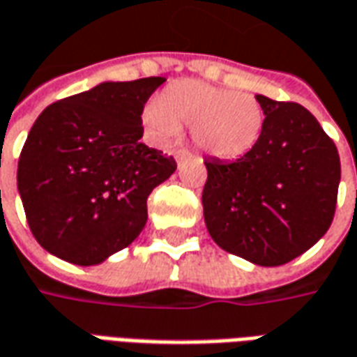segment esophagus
<instances>
[{"mask_svg": "<svg viewBox=\"0 0 357 357\" xmlns=\"http://www.w3.org/2000/svg\"><path fill=\"white\" fill-rule=\"evenodd\" d=\"M174 156H176V160L181 162V160H185V158H189V156H191V153H189V151H185V149H178Z\"/></svg>", "mask_w": 357, "mask_h": 357, "instance_id": "34e87169", "label": "esophagus"}]
</instances>
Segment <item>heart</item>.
Wrapping results in <instances>:
<instances>
[{
	"label": "heart",
	"mask_w": 357,
	"mask_h": 357,
	"mask_svg": "<svg viewBox=\"0 0 357 357\" xmlns=\"http://www.w3.org/2000/svg\"><path fill=\"white\" fill-rule=\"evenodd\" d=\"M143 123L160 141L191 127L193 143L208 156L231 160L259 141L265 112L253 94L234 92L203 81H178L143 109Z\"/></svg>",
	"instance_id": "b5f03b06"
}]
</instances>
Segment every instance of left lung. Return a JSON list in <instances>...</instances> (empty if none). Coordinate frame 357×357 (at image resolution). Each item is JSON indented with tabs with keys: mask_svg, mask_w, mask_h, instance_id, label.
<instances>
[{
	"mask_svg": "<svg viewBox=\"0 0 357 357\" xmlns=\"http://www.w3.org/2000/svg\"><path fill=\"white\" fill-rule=\"evenodd\" d=\"M265 112L257 144L234 162L204 160L203 213L216 245L261 266L305 253L335 218L340 158L313 114L255 96Z\"/></svg>",
	"mask_w": 357,
	"mask_h": 357,
	"instance_id": "1",
	"label": "left lung"
}]
</instances>
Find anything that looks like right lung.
<instances>
[{"mask_svg": "<svg viewBox=\"0 0 357 357\" xmlns=\"http://www.w3.org/2000/svg\"><path fill=\"white\" fill-rule=\"evenodd\" d=\"M166 79L100 83L54 102L34 121L17 170L32 236L52 255L98 265L146 224V199L178 164L149 149L143 108Z\"/></svg>", "mask_w": 357, "mask_h": 357, "instance_id": "add662e5", "label": "right lung"}]
</instances>
